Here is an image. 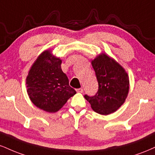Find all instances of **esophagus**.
I'll use <instances>...</instances> for the list:
<instances>
[{
	"instance_id": "1",
	"label": "esophagus",
	"mask_w": 155,
	"mask_h": 155,
	"mask_svg": "<svg viewBox=\"0 0 155 155\" xmlns=\"http://www.w3.org/2000/svg\"><path fill=\"white\" fill-rule=\"evenodd\" d=\"M76 92H77L78 93H82L84 92V90L82 88H79V89H76Z\"/></svg>"
}]
</instances>
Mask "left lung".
Wrapping results in <instances>:
<instances>
[{
    "label": "left lung",
    "mask_w": 155,
    "mask_h": 155,
    "mask_svg": "<svg viewBox=\"0 0 155 155\" xmlns=\"http://www.w3.org/2000/svg\"><path fill=\"white\" fill-rule=\"evenodd\" d=\"M92 65L98 82V90L94 96L85 94L96 113L108 115L124 104L129 89L127 73L115 60L102 53L98 55Z\"/></svg>",
    "instance_id": "8db88e82"
}]
</instances>
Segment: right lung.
<instances>
[{
	"label": "right lung",
	"mask_w": 155,
	"mask_h": 155,
	"mask_svg": "<svg viewBox=\"0 0 155 155\" xmlns=\"http://www.w3.org/2000/svg\"><path fill=\"white\" fill-rule=\"evenodd\" d=\"M61 60L52 56L49 50L37 58L27 77V93L37 107L47 112H56L76 92L69 86L61 69Z\"/></svg>",
	"instance_id": "add662e5"
}]
</instances>
